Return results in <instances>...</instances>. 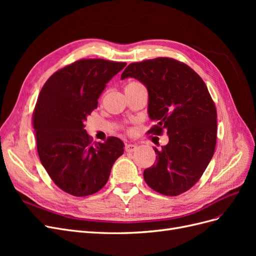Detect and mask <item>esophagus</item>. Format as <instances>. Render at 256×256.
<instances>
[{"label":"esophagus","instance_id":"esophagus-1","mask_svg":"<svg viewBox=\"0 0 256 256\" xmlns=\"http://www.w3.org/2000/svg\"><path fill=\"white\" fill-rule=\"evenodd\" d=\"M136 148H138V146L134 144H126V146H125V150L127 152H134L136 150Z\"/></svg>","mask_w":256,"mask_h":256}]
</instances>
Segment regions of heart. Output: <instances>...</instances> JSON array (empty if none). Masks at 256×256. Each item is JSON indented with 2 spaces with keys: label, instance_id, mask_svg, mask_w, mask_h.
I'll list each match as a JSON object with an SVG mask.
<instances>
[{
  "label": "heart",
  "instance_id": "obj_1",
  "mask_svg": "<svg viewBox=\"0 0 256 256\" xmlns=\"http://www.w3.org/2000/svg\"><path fill=\"white\" fill-rule=\"evenodd\" d=\"M134 84H138V83H136V82H132V83H129L128 85H134Z\"/></svg>",
  "mask_w": 256,
  "mask_h": 256
}]
</instances>
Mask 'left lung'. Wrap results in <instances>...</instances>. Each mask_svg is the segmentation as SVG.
<instances>
[{
	"label": "left lung",
	"instance_id": "obj_1",
	"mask_svg": "<svg viewBox=\"0 0 256 256\" xmlns=\"http://www.w3.org/2000/svg\"><path fill=\"white\" fill-rule=\"evenodd\" d=\"M120 78H134L147 88V113L157 122L150 132L166 130L168 136L161 150L152 147L157 161L145 170L144 180L161 194H182L200 180L214 152L216 110L207 86L193 69L168 58L130 64Z\"/></svg>",
	"mask_w": 256,
	"mask_h": 256
}]
</instances>
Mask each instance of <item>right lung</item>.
<instances>
[{
	"instance_id": "right-lung-1",
	"label": "right lung",
	"mask_w": 256,
	"mask_h": 256,
	"mask_svg": "<svg viewBox=\"0 0 256 256\" xmlns=\"http://www.w3.org/2000/svg\"><path fill=\"white\" fill-rule=\"evenodd\" d=\"M126 63L80 60L53 74L42 86L33 114L37 150L46 171L74 196L94 194L106 184L124 154V143L109 138L92 143L84 122L97 109L106 83Z\"/></svg>"
}]
</instances>
